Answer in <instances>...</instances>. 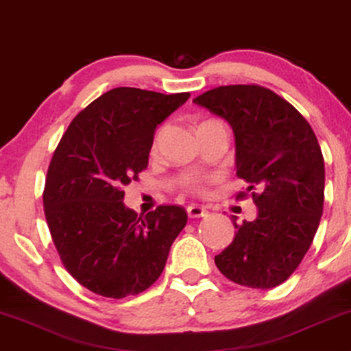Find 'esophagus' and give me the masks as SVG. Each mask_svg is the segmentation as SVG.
Wrapping results in <instances>:
<instances>
[{"mask_svg": "<svg viewBox=\"0 0 351 351\" xmlns=\"http://www.w3.org/2000/svg\"><path fill=\"white\" fill-rule=\"evenodd\" d=\"M186 210H188L189 218H200V217H205V215H207V210H205L204 207H200V205H189Z\"/></svg>", "mask_w": 351, "mask_h": 351, "instance_id": "obj_1", "label": "esophagus"}]
</instances>
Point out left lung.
<instances>
[{
  "instance_id": "1",
  "label": "left lung",
  "mask_w": 351,
  "mask_h": 351,
  "mask_svg": "<svg viewBox=\"0 0 351 351\" xmlns=\"http://www.w3.org/2000/svg\"><path fill=\"white\" fill-rule=\"evenodd\" d=\"M234 133L236 175L254 193L258 215L237 228L215 256L232 282L273 289L291 276L310 249L324 204V158L316 134L292 104L255 85L219 86L195 97Z\"/></svg>"
}]
</instances>
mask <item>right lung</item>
Here are the masks:
<instances>
[{"label": "right lung", "mask_w": 351, "mask_h": 351, "mask_svg": "<svg viewBox=\"0 0 351 351\" xmlns=\"http://www.w3.org/2000/svg\"><path fill=\"white\" fill-rule=\"evenodd\" d=\"M189 96L114 88L75 117L56 147L46 221L65 269L97 295L123 298L151 287L186 226L188 213L176 205L138 217L121 189L147 167L156 128Z\"/></svg>", "instance_id": "1"}]
</instances>
